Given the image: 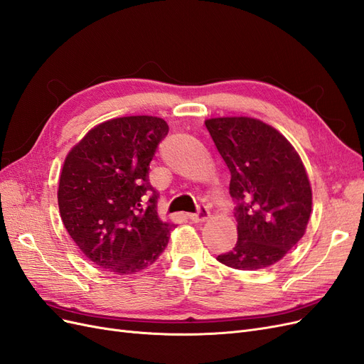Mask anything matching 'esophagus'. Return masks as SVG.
Segmentation results:
<instances>
[{"label": "esophagus", "mask_w": 364, "mask_h": 364, "mask_svg": "<svg viewBox=\"0 0 364 364\" xmlns=\"http://www.w3.org/2000/svg\"><path fill=\"white\" fill-rule=\"evenodd\" d=\"M186 217H188L194 223H202V222H206V220L209 218V211L206 208H200L197 214H188Z\"/></svg>", "instance_id": "1"}]
</instances>
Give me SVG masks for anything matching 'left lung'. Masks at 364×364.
<instances>
[{
  "instance_id": "obj_1",
  "label": "left lung",
  "mask_w": 364,
  "mask_h": 364,
  "mask_svg": "<svg viewBox=\"0 0 364 364\" xmlns=\"http://www.w3.org/2000/svg\"><path fill=\"white\" fill-rule=\"evenodd\" d=\"M205 126L238 202L237 245L217 259L237 270L270 267L299 243L311 215V185L299 153L257 118L218 117L205 119Z\"/></svg>"
}]
</instances>
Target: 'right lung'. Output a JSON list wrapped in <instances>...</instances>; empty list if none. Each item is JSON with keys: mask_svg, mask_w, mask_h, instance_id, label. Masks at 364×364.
Returning a JSON list of instances; mask_svg holds the SVG:
<instances>
[{"mask_svg": "<svg viewBox=\"0 0 364 364\" xmlns=\"http://www.w3.org/2000/svg\"><path fill=\"white\" fill-rule=\"evenodd\" d=\"M167 134L168 124L158 117L112 118L92 127L65 158L60 218L95 266L115 274L136 273L168 245L173 225L159 218L155 191L149 200L145 194L153 191L149 164Z\"/></svg>", "mask_w": 364, "mask_h": 364, "instance_id": "1", "label": "right lung"}]
</instances>
